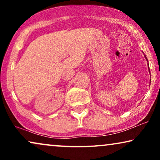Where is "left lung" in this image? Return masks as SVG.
<instances>
[{"mask_svg":"<svg viewBox=\"0 0 160 160\" xmlns=\"http://www.w3.org/2000/svg\"><path fill=\"white\" fill-rule=\"evenodd\" d=\"M148 68H149V67H148ZM149 72H150V70H149Z\"/></svg>","mask_w":160,"mask_h":160,"instance_id":"8db88e82","label":"left lung"}]
</instances>
